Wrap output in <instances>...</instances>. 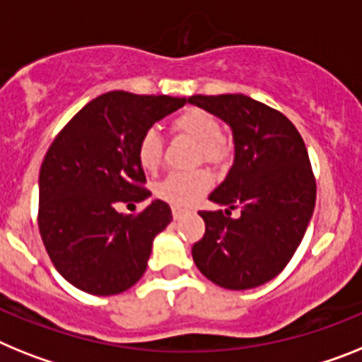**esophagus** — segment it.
<instances>
[{
  "mask_svg": "<svg viewBox=\"0 0 362 362\" xmlns=\"http://www.w3.org/2000/svg\"><path fill=\"white\" fill-rule=\"evenodd\" d=\"M184 215H185V211H184V209H182V207L173 206V218H175V220H180Z\"/></svg>",
  "mask_w": 362,
  "mask_h": 362,
  "instance_id": "34e87169",
  "label": "esophagus"
}]
</instances>
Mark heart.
I'll list each match as a JSON object with an SVG mask.
<instances>
[{
  "label": "heart",
  "mask_w": 362,
  "mask_h": 362,
  "mask_svg": "<svg viewBox=\"0 0 362 362\" xmlns=\"http://www.w3.org/2000/svg\"><path fill=\"white\" fill-rule=\"evenodd\" d=\"M171 127L175 133L182 136L191 138L193 142L200 144V156H204L206 162L220 163L228 158V146L220 138V124L215 116L209 112L189 107L175 116L171 122ZM162 138L155 129H147L140 136L136 144V158L142 165L144 171H156L162 163ZM213 185L211 173L206 169H199L193 173H171L156 184V194L158 199L173 204L177 207H189L209 191Z\"/></svg>",
  "instance_id": "obj_1"
}]
</instances>
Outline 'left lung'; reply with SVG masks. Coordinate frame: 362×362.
<instances>
[{
	"mask_svg": "<svg viewBox=\"0 0 362 362\" xmlns=\"http://www.w3.org/2000/svg\"><path fill=\"white\" fill-rule=\"evenodd\" d=\"M231 127L235 160L209 194L226 211H200L206 233L193 246L204 276L228 290L275 279L303 240L315 207V178L306 146L282 112L244 94L187 100ZM231 209H240L237 219Z\"/></svg>",
	"mask_w": 362,
	"mask_h": 362,
	"instance_id": "8db88e82",
	"label": "left lung"
}]
</instances>
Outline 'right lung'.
<instances>
[{
	"mask_svg": "<svg viewBox=\"0 0 362 362\" xmlns=\"http://www.w3.org/2000/svg\"><path fill=\"white\" fill-rule=\"evenodd\" d=\"M185 103L111 90L78 111L50 144L40 169L37 226L54 268L78 290L116 295L146 273L171 207L153 200L133 216L116 211V204L149 199L136 144Z\"/></svg>",
	"mask_w": 362,
	"mask_h": 362,
	"instance_id": "obj_1",
	"label": "right lung"
}]
</instances>
